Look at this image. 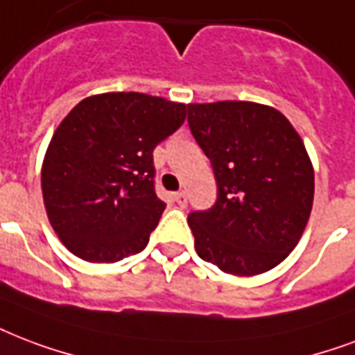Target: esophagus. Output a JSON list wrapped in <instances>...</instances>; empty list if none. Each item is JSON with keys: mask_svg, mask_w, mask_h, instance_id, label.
<instances>
[{"mask_svg": "<svg viewBox=\"0 0 355 355\" xmlns=\"http://www.w3.org/2000/svg\"><path fill=\"white\" fill-rule=\"evenodd\" d=\"M175 201H177V205L180 208H186V205H188V196H186L184 191H180V193L175 196Z\"/></svg>", "mask_w": 355, "mask_h": 355, "instance_id": "esophagus-1", "label": "esophagus"}]
</instances>
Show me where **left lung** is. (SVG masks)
<instances>
[{"label": "left lung", "mask_w": 355, "mask_h": 355, "mask_svg": "<svg viewBox=\"0 0 355 355\" xmlns=\"http://www.w3.org/2000/svg\"><path fill=\"white\" fill-rule=\"evenodd\" d=\"M191 134L212 162L218 201L191 212L197 255L238 277L285 261L309 221L315 169L275 107L245 100L188 104Z\"/></svg>", "instance_id": "left-lung-1"}]
</instances>
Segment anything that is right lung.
<instances>
[{
    "mask_svg": "<svg viewBox=\"0 0 355 355\" xmlns=\"http://www.w3.org/2000/svg\"><path fill=\"white\" fill-rule=\"evenodd\" d=\"M184 119L186 104L145 93L91 94L70 110L46 148L40 186L72 255L112 264L147 245L166 208L153 150Z\"/></svg>",
    "mask_w": 355,
    "mask_h": 355,
    "instance_id": "obj_1",
    "label": "right lung"
}]
</instances>
